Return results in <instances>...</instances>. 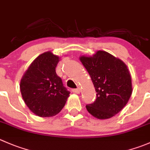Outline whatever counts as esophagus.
Masks as SVG:
<instances>
[{"instance_id":"1","label":"esophagus","mask_w":150,"mask_h":150,"mask_svg":"<svg viewBox=\"0 0 150 150\" xmlns=\"http://www.w3.org/2000/svg\"><path fill=\"white\" fill-rule=\"evenodd\" d=\"M72 91H73L74 93H75V94H80V92H81V88H76V89H72Z\"/></svg>"}]
</instances>
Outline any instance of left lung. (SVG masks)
<instances>
[{"mask_svg":"<svg viewBox=\"0 0 150 150\" xmlns=\"http://www.w3.org/2000/svg\"><path fill=\"white\" fill-rule=\"evenodd\" d=\"M79 59L97 92L95 101L86 106L87 110L99 120L111 118L126 105L133 92L127 65L103 50H98L92 56H81Z\"/></svg>","mask_w":150,"mask_h":150,"instance_id":"8db88e82","label":"left lung"}]
</instances>
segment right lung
<instances>
[{
    "label": "right lung",
    "mask_w": 150,
    "mask_h": 150,
    "mask_svg": "<svg viewBox=\"0 0 150 150\" xmlns=\"http://www.w3.org/2000/svg\"><path fill=\"white\" fill-rule=\"evenodd\" d=\"M59 60L51 51L42 53L30 64L20 81L25 103L32 113L40 117L59 114L69 97L70 92L56 72Z\"/></svg>",
    "instance_id": "1"
}]
</instances>
